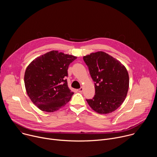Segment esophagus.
Listing matches in <instances>:
<instances>
[{
    "label": "esophagus",
    "mask_w": 157,
    "mask_h": 157,
    "mask_svg": "<svg viewBox=\"0 0 157 157\" xmlns=\"http://www.w3.org/2000/svg\"><path fill=\"white\" fill-rule=\"evenodd\" d=\"M82 91H83V88L82 87H80L79 89H78V91L79 92V93H82Z\"/></svg>",
    "instance_id": "1"
}]
</instances>
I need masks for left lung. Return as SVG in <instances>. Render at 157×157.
<instances>
[{
  "label": "left lung",
  "instance_id": "obj_1",
  "mask_svg": "<svg viewBox=\"0 0 157 157\" xmlns=\"http://www.w3.org/2000/svg\"><path fill=\"white\" fill-rule=\"evenodd\" d=\"M89 73L95 82V95L86 99L89 105L99 114L116 110L124 101L129 86L125 67L118 60L103 52L83 57Z\"/></svg>",
  "mask_w": 157,
  "mask_h": 157
}]
</instances>
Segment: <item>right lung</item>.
<instances>
[{
  "label": "right lung",
  "mask_w": 157,
  "mask_h": 157,
  "mask_svg": "<svg viewBox=\"0 0 157 157\" xmlns=\"http://www.w3.org/2000/svg\"><path fill=\"white\" fill-rule=\"evenodd\" d=\"M76 57L51 51L35 58L27 66L24 76L27 93L40 110L52 113L68 102L74 93L66 77L71 63Z\"/></svg>",
  "instance_id": "1"
}]
</instances>
